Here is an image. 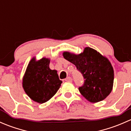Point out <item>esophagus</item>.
Instances as JSON below:
<instances>
[{"label":"esophagus","mask_w":131,"mask_h":131,"mask_svg":"<svg viewBox=\"0 0 131 131\" xmlns=\"http://www.w3.org/2000/svg\"><path fill=\"white\" fill-rule=\"evenodd\" d=\"M64 80H65V81H67V82H72V79L70 77H68L67 79H64Z\"/></svg>","instance_id":"1"}]
</instances>
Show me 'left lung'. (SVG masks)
Masks as SVG:
<instances>
[{
  "instance_id": "1",
  "label": "left lung",
  "mask_w": 131,
  "mask_h": 131,
  "mask_svg": "<svg viewBox=\"0 0 131 131\" xmlns=\"http://www.w3.org/2000/svg\"><path fill=\"white\" fill-rule=\"evenodd\" d=\"M63 57L82 74L84 85L79 90L86 100L97 103L105 100L113 89L114 72L110 61L97 51L87 47L79 54L64 52Z\"/></svg>"
}]
</instances>
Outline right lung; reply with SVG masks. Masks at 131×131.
Returning a JSON list of instances; mask_svg holds the SVG:
<instances>
[{
    "instance_id": "add662e5",
    "label": "right lung",
    "mask_w": 131,
    "mask_h": 131,
    "mask_svg": "<svg viewBox=\"0 0 131 131\" xmlns=\"http://www.w3.org/2000/svg\"><path fill=\"white\" fill-rule=\"evenodd\" d=\"M50 59L42 58L36 61L33 58L23 78V88L32 100L43 103L57 92L61 84L57 71L49 68Z\"/></svg>"
}]
</instances>
